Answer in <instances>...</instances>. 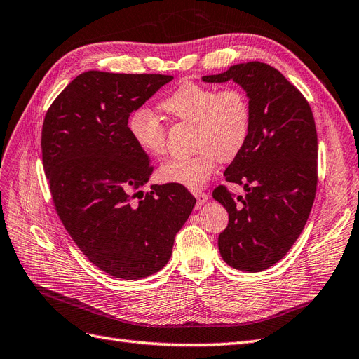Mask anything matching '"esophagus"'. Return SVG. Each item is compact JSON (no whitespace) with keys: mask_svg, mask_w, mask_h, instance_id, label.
<instances>
[{"mask_svg":"<svg viewBox=\"0 0 359 359\" xmlns=\"http://www.w3.org/2000/svg\"><path fill=\"white\" fill-rule=\"evenodd\" d=\"M193 196L198 201V208L199 206H202L206 201H208V194H206L205 191H201V190H193Z\"/></svg>","mask_w":359,"mask_h":359,"instance_id":"obj_1","label":"esophagus"}]
</instances>
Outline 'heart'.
Segmentation results:
<instances>
[{"label":"heart","instance_id":"1","mask_svg":"<svg viewBox=\"0 0 359 359\" xmlns=\"http://www.w3.org/2000/svg\"><path fill=\"white\" fill-rule=\"evenodd\" d=\"M160 109L173 119L191 123L189 157L172 158L158 169V180L186 189L205 186L217 161H231L243 149L252 126V107L245 93L235 86L219 90L198 82H184L160 102ZM128 135L142 153H166V128L148 109L128 116Z\"/></svg>","mask_w":359,"mask_h":359}]
</instances>
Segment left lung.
I'll list each match as a JSON object with an SVG mask.
<instances>
[{"mask_svg": "<svg viewBox=\"0 0 359 359\" xmlns=\"http://www.w3.org/2000/svg\"><path fill=\"white\" fill-rule=\"evenodd\" d=\"M203 82L233 81L247 93L252 126L243 149L224 170L244 186L233 198L224 186L212 198L229 212L219 235L224 262L259 273L277 264L306 226L318 186V133L309 102L277 69L265 62L236 64Z\"/></svg>", "mask_w": 359, "mask_h": 359, "instance_id": "8db88e82", "label": "left lung"}]
</instances>
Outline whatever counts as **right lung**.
Instances as JSON below:
<instances>
[{
  "instance_id": "1",
  "label": "right lung",
  "mask_w": 359,
  "mask_h": 359,
  "mask_svg": "<svg viewBox=\"0 0 359 359\" xmlns=\"http://www.w3.org/2000/svg\"><path fill=\"white\" fill-rule=\"evenodd\" d=\"M172 79L85 72L43 123V168L60 219L90 262L116 278H144L165 266L196 203L177 184L133 194L153 168L128 135V116Z\"/></svg>"
}]
</instances>
